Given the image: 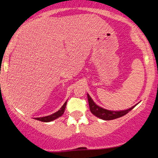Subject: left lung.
<instances>
[{
    "label": "left lung",
    "instance_id": "left-lung-1",
    "mask_svg": "<svg viewBox=\"0 0 158 158\" xmlns=\"http://www.w3.org/2000/svg\"><path fill=\"white\" fill-rule=\"evenodd\" d=\"M87 95H88V103H89V108L90 112H91L94 115H95L96 117H99V118L102 119H104V120H111V119H114L123 117V116L128 114L130 110L133 109V108L137 105H135V106H132L131 108H128V109L126 110H110L105 109V108H102V107L97 106V105L94 102V100L91 99V97H90L89 94H88Z\"/></svg>",
    "mask_w": 158,
    "mask_h": 158
}]
</instances>
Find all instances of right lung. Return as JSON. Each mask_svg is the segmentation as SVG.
<instances>
[{"label":"right lung","mask_w":158,"mask_h":158,"mask_svg":"<svg viewBox=\"0 0 158 158\" xmlns=\"http://www.w3.org/2000/svg\"><path fill=\"white\" fill-rule=\"evenodd\" d=\"M66 105H67V101L64 102V104L61 106V108L59 110H58V111L55 112V113L51 114V115L46 116V117H37V118H35V119H37V120H39V121H41V122H44V123L51 122V121H52V120H55L56 119L60 117L61 116H62V114H64L65 108H66Z\"/></svg>","instance_id":"right-lung-1"}]
</instances>
